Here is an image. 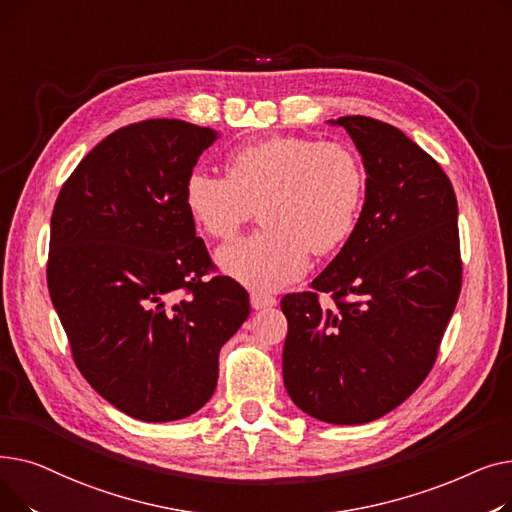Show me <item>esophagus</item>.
Returning a JSON list of instances; mask_svg holds the SVG:
<instances>
[{
    "mask_svg": "<svg viewBox=\"0 0 512 512\" xmlns=\"http://www.w3.org/2000/svg\"><path fill=\"white\" fill-rule=\"evenodd\" d=\"M278 301L274 299V297H270V294H263V292H253L251 294V307L255 309V311H259V309H270V307H274Z\"/></svg>",
    "mask_w": 512,
    "mask_h": 512,
    "instance_id": "34e87169",
    "label": "esophagus"
}]
</instances>
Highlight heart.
Returning <instances> with one entry per match:
<instances>
[{"label": "heart", "mask_w": 512, "mask_h": 512, "mask_svg": "<svg viewBox=\"0 0 512 512\" xmlns=\"http://www.w3.org/2000/svg\"><path fill=\"white\" fill-rule=\"evenodd\" d=\"M226 170H191L182 197L193 222L218 240L234 238L259 209L265 228L215 253L220 270L242 286L267 292L297 282L311 251H334L357 226L365 172L340 143L276 137L242 145Z\"/></svg>", "instance_id": "1"}]
</instances>
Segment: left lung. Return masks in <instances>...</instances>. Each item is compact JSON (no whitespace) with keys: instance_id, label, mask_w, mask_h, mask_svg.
I'll use <instances>...</instances> for the list:
<instances>
[{"instance_id":"obj_1","label":"left lung","mask_w":512,"mask_h":512,"mask_svg":"<svg viewBox=\"0 0 512 512\" xmlns=\"http://www.w3.org/2000/svg\"><path fill=\"white\" fill-rule=\"evenodd\" d=\"M361 153L365 203L313 282L286 294L284 386L307 415L357 425L396 409L432 369L461 292L454 188L405 132L365 116L328 120ZM330 291L335 305H318Z\"/></svg>"}]
</instances>
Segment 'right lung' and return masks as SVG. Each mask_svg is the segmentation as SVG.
<instances>
[{"instance_id":"add662e5","label":"right lung","mask_w":512,"mask_h":512,"mask_svg":"<svg viewBox=\"0 0 512 512\" xmlns=\"http://www.w3.org/2000/svg\"><path fill=\"white\" fill-rule=\"evenodd\" d=\"M220 134L145 120L105 137L51 213L47 286L85 380L122 413L176 421L218 386L220 348L249 294L211 270L182 188Z\"/></svg>"}]
</instances>
